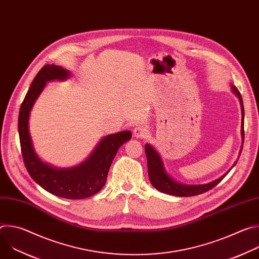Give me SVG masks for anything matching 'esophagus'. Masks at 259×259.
I'll return each mask as SVG.
<instances>
[{"mask_svg":"<svg viewBox=\"0 0 259 259\" xmlns=\"http://www.w3.org/2000/svg\"><path fill=\"white\" fill-rule=\"evenodd\" d=\"M147 132H149V129H147V126L144 124H139L134 128L133 131V135L136 138H140V137H145Z\"/></svg>","mask_w":259,"mask_h":259,"instance_id":"1","label":"esophagus"}]
</instances>
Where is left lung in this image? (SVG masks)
Segmentation results:
<instances>
[{
    "instance_id": "8db88e82",
    "label": "left lung",
    "mask_w": 259,
    "mask_h": 259,
    "mask_svg": "<svg viewBox=\"0 0 259 259\" xmlns=\"http://www.w3.org/2000/svg\"><path fill=\"white\" fill-rule=\"evenodd\" d=\"M231 90L232 92L238 97L241 105V113H242V125H241V136H242V143H244V105H243V100L242 96L237 89L235 85L231 84ZM243 149V144L241 145V150L239 153V157L241 155ZM145 154H146V159H147V170H149V177L150 181L152 183V186L157 189L159 192L176 196V197H192V196H197L200 194H203L215 186L223 180L227 174L232 170V168L237 164L238 160L235 162L233 167L226 172L223 176H220L219 178L205 183V184H186V183H181L177 180H175L171 175L167 172L164 162L162 160V157L160 154L156 151L155 147L150 144L146 143L144 146Z\"/></svg>"
}]
</instances>
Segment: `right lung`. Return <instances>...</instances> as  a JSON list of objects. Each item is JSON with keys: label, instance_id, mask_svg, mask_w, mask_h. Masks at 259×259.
Listing matches in <instances>:
<instances>
[{"label": "right lung", "instance_id": "1", "mask_svg": "<svg viewBox=\"0 0 259 259\" xmlns=\"http://www.w3.org/2000/svg\"><path fill=\"white\" fill-rule=\"evenodd\" d=\"M70 72L58 65L47 64L38 72L20 106L18 133L21 153L30 177L45 191L57 197L80 200L97 194L105 184L108 170L120 147L131 139L130 131L104 136L89 157L77 166L57 168L44 162L35 153L29 133V116L32 106L48 82L65 81Z\"/></svg>", "mask_w": 259, "mask_h": 259}]
</instances>
